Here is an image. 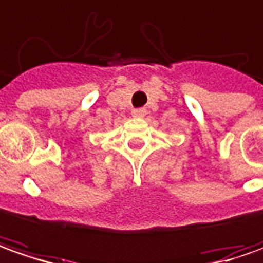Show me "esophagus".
<instances>
[{
    "mask_svg": "<svg viewBox=\"0 0 263 263\" xmlns=\"http://www.w3.org/2000/svg\"><path fill=\"white\" fill-rule=\"evenodd\" d=\"M144 115H145V110H144V109H134V110H132V116H134V118H142Z\"/></svg>",
    "mask_w": 263,
    "mask_h": 263,
    "instance_id": "1",
    "label": "esophagus"
}]
</instances>
